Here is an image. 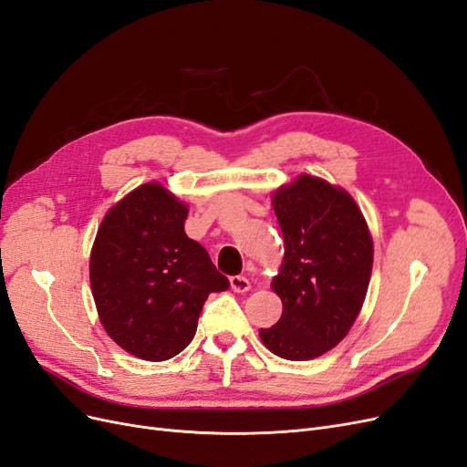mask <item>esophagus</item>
I'll return each mask as SVG.
<instances>
[{"instance_id":"34e87169","label":"esophagus","mask_w":467,"mask_h":467,"mask_svg":"<svg viewBox=\"0 0 467 467\" xmlns=\"http://www.w3.org/2000/svg\"><path fill=\"white\" fill-rule=\"evenodd\" d=\"M230 285H232V290H234V292H247V290L251 288L249 278H245V276H242V275L232 276V278H230Z\"/></svg>"}]
</instances>
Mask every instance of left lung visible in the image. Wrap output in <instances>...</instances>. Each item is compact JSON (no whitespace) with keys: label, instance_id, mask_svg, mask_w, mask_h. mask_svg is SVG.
Returning <instances> with one entry per match:
<instances>
[{"label":"left lung","instance_id":"1","mask_svg":"<svg viewBox=\"0 0 467 467\" xmlns=\"http://www.w3.org/2000/svg\"><path fill=\"white\" fill-rule=\"evenodd\" d=\"M285 261L273 280L282 316L261 341L286 360H312L347 337L372 275L374 245L352 196L312 175L273 194Z\"/></svg>","mask_w":467,"mask_h":467}]
</instances>
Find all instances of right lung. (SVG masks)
Returning <instances> with one entry per match:
<instances>
[{"mask_svg":"<svg viewBox=\"0 0 467 467\" xmlns=\"http://www.w3.org/2000/svg\"><path fill=\"white\" fill-rule=\"evenodd\" d=\"M189 208L160 182H146L112 206L89 261L105 331L130 355L173 358L196 333L210 292L230 288L208 251L185 234Z\"/></svg>","mask_w":467,"mask_h":467,"instance_id":"add662e5","label":"right lung"}]
</instances>
